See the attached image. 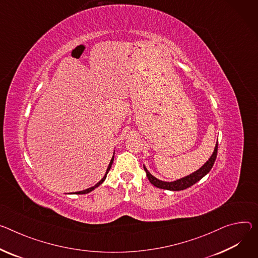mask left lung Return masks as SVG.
Masks as SVG:
<instances>
[{
	"label": "left lung",
	"mask_w": 258,
	"mask_h": 258,
	"mask_svg": "<svg viewBox=\"0 0 258 258\" xmlns=\"http://www.w3.org/2000/svg\"><path fill=\"white\" fill-rule=\"evenodd\" d=\"M217 150H218V144H216L215 149L213 154L211 155V157L209 158V160L205 163V165L199 169L198 171H196L195 173L186 176L182 179H179L177 181H173V182H165V181H160L158 179H156L155 177H153L148 171L147 169L144 167V170L146 172L147 178L150 181V183L152 185H154L155 187H158V188L161 189H167V190H173V191H178V190H183L188 188V187L192 186L194 184H196L198 181H200L204 176H206L211 169H212L214 162L216 160V156H217Z\"/></svg>",
	"instance_id": "left-lung-1"
}]
</instances>
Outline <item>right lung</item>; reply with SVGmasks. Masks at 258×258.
<instances>
[{"mask_svg":"<svg viewBox=\"0 0 258 258\" xmlns=\"http://www.w3.org/2000/svg\"><path fill=\"white\" fill-rule=\"evenodd\" d=\"M113 160H114V156L112 157V159H111V161H110V163H109V167H108V169H107V172H106V174H105V176L103 177V179L99 182V183H97L95 186H92V187H90V188H87V189H85V190H82V191H78V192H76L77 195H85V194H88V192H90V191H92L93 189L95 188H97L98 186H100L104 181H105V179H106V177H107V174H108V172L110 171V169H111V166H112V163H113Z\"/></svg>","mask_w":258,"mask_h":258,"instance_id":"add662e5","label":"right lung"}]
</instances>
